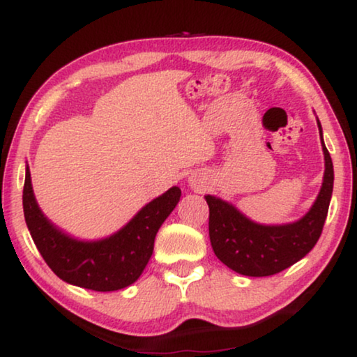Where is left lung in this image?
Here are the masks:
<instances>
[{"label":"left lung","mask_w":357,"mask_h":357,"mask_svg":"<svg viewBox=\"0 0 357 357\" xmlns=\"http://www.w3.org/2000/svg\"><path fill=\"white\" fill-rule=\"evenodd\" d=\"M319 133L322 138V127ZM324 183L311 211L294 224L267 227L246 219L234 206L206 196L209 238L215 256L231 271L248 277H267L285 271L316 246L327 219L333 191V164L322 138Z\"/></svg>","instance_id":"obj_1"}]
</instances>
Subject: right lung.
<instances>
[{"label": "right lung", "mask_w": 357, "mask_h": 357, "mask_svg": "<svg viewBox=\"0 0 357 357\" xmlns=\"http://www.w3.org/2000/svg\"><path fill=\"white\" fill-rule=\"evenodd\" d=\"M182 191L172 187L144 206L116 235L101 241H77L61 234L41 214L27 167L24 182V217L35 246L59 278L93 291H114L132 285L153 255L159 227L177 206Z\"/></svg>", "instance_id": "1"}]
</instances>
